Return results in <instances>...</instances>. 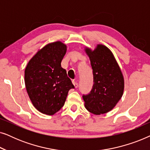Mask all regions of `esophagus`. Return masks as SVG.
<instances>
[{
  "instance_id": "1",
  "label": "esophagus",
  "mask_w": 150,
  "mask_h": 150,
  "mask_svg": "<svg viewBox=\"0 0 150 150\" xmlns=\"http://www.w3.org/2000/svg\"><path fill=\"white\" fill-rule=\"evenodd\" d=\"M72 83H73V85H74V87L76 88H76L79 87V85H78V83H76V82L73 81Z\"/></svg>"
}]
</instances>
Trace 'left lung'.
I'll use <instances>...</instances> for the list:
<instances>
[{
	"mask_svg": "<svg viewBox=\"0 0 150 150\" xmlns=\"http://www.w3.org/2000/svg\"><path fill=\"white\" fill-rule=\"evenodd\" d=\"M93 69V85L83 95L85 108L95 115L106 113L113 108L122 97L124 81L121 69L109 49L98 45L93 51L86 48Z\"/></svg>",
	"mask_w": 150,
	"mask_h": 150,
	"instance_id": "left-lung-1",
	"label": "left lung"
}]
</instances>
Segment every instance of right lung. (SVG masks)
I'll use <instances>...</instances> for the list:
<instances>
[{
    "mask_svg": "<svg viewBox=\"0 0 150 150\" xmlns=\"http://www.w3.org/2000/svg\"><path fill=\"white\" fill-rule=\"evenodd\" d=\"M67 47L61 42L47 44L30 59L24 71L26 89L37 110L52 115L64 105L69 89H74L61 61Z\"/></svg>",
    "mask_w": 150,
    "mask_h": 150,
    "instance_id": "add662e5",
    "label": "right lung"
}]
</instances>
